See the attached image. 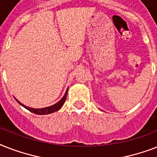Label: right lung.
<instances>
[{
	"label": "right lung",
	"mask_w": 157,
	"mask_h": 157,
	"mask_svg": "<svg viewBox=\"0 0 157 157\" xmlns=\"http://www.w3.org/2000/svg\"><path fill=\"white\" fill-rule=\"evenodd\" d=\"M67 91H68V88L65 92V94L63 95V97L60 99V100L58 102L55 104L52 105V106H50V107H43V108H33V107H29L25 106L23 103H21L18 99H16V101L18 102L21 106H23V107H25L26 109H28V111H30L31 112H33V113H35V114L37 115H47V114H50V113H53V112H56L58 110H59L63 107V105L65 103V101H66L67 98Z\"/></svg>",
	"instance_id": "right-lung-1"
}]
</instances>
